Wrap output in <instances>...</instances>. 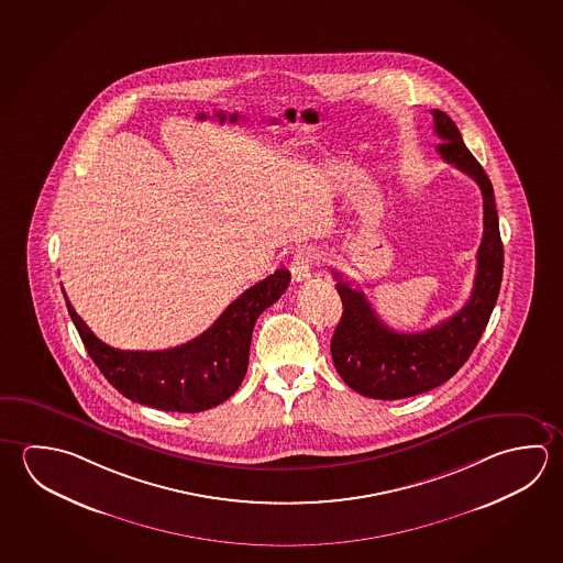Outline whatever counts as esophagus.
Segmentation results:
<instances>
[{
    "instance_id": "esophagus-1",
    "label": "esophagus",
    "mask_w": 563,
    "mask_h": 563,
    "mask_svg": "<svg viewBox=\"0 0 563 563\" xmlns=\"http://www.w3.org/2000/svg\"><path fill=\"white\" fill-rule=\"evenodd\" d=\"M312 268H314V257L310 253H306V251L296 253L292 265H290L296 283H305L306 278H310Z\"/></svg>"
}]
</instances>
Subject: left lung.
<instances>
[{"label":"left lung","mask_w":563,"mask_h":563,"mask_svg":"<svg viewBox=\"0 0 563 563\" xmlns=\"http://www.w3.org/2000/svg\"><path fill=\"white\" fill-rule=\"evenodd\" d=\"M431 114L434 132L443 140L437 146L441 158L471 176L483 191L484 233L476 253L473 292L449 320L424 332L404 334L387 328L364 292L334 273L344 312L332 335V360L345 384L372 399H404L451 379L478 344L503 283L504 249L493 184L464 146L453 120L443 110Z\"/></svg>","instance_id":"8db88e82"}]
</instances>
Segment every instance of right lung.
Returning <instances> with one entry per match:
<instances>
[{"instance_id": "add662e5", "label": "right lung", "mask_w": 563, "mask_h": 563, "mask_svg": "<svg viewBox=\"0 0 563 563\" xmlns=\"http://www.w3.org/2000/svg\"><path fill=\"white\" fill-rule=\"evenodd\" d=\"M290 273L278 268L247 288L203 334L162 352L114 350L90 332L75 308L70 320L92 362L114 389L136 404L162 411L198 413L223 404L247 374L251 335L258 316L285 295Z\"/></svg>"}]
</instances>
